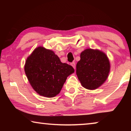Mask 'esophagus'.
Here are the masks:
<instances>
[{
    "label": "esophagus",
    "mask_w": 131,
    "mask_h": 131,
    "mask_svg": "<svg viewBox=\"0 0 131 131\" xmlns=\"http://www.w3.org/2000/svg\"><path fill=\"white\" fill-rule=\"evenodd\" d=\"M71 65H72V67L75 69V68H76V63H75V62H72V63H71Z\"/></svg>",
    "instance_id": "esophagus-1"
}]
</instances>
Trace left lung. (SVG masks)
I'll return each mask as SVG.
<instances>
[{"label": "left lung", "instance_id": "8db88e82", "mask_svg": "<svg viewBox=\"0 0 131 131\" xmlns=\"http://www.w3.org/2000/svg\"><path fill=\"white\" fill-rule=\"evenodd\" d=\"M110 63L105 52L87 48L80 54L76 65V74L84 88L94 90L105 83L109 74Z\"/></svg>", "mask_w": 131, "mask_h": 131}]
</instances>
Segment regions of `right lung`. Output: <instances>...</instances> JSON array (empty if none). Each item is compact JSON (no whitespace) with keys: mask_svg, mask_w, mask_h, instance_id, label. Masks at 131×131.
<instances>
[{"mask_svg":"<svg viewBox=\"0 0 131 131\" xmlns=\"http://www.w3.org/2000/svg\"><path fill=\"white\" fill-rule=\"evenodd\" d=\"M24 70L33 89L47 97L58 94L67 77L74 72L72 66L62 63L53 51L42 46L35 48L27 58Z\"/></svg>","mask_w":131,"mask_h":131,"instance_id":"add662e5","label":"right lung"}]
</instances>
